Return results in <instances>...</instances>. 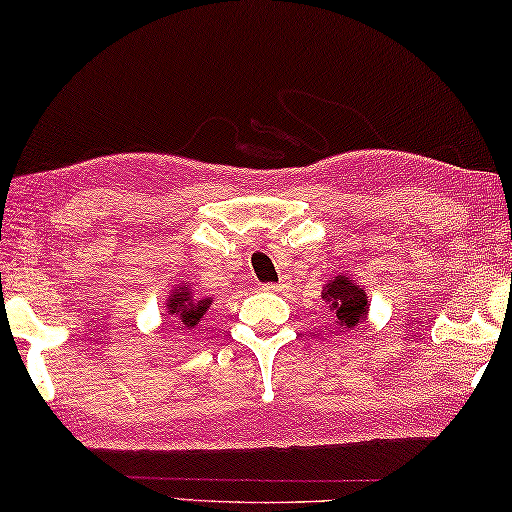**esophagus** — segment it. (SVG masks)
Segmentation results:
<instances>
[{
  "label": "esophagus",
  "instance_id": "1",
  "mask_svg": "<svg viewBox=\"0 0 512 512\" xmlns=\"http://www.w3.org/2000/svg\"><path fill=\"white\" fill-rule=\"evenodd\" d=\"M263 288H265L267 292H283V290L290 288V281H288V279H281V281H276V283H265Z\"/></svg>",
  "mask_w": 512,
  "mask_h": 512
}]
</instances>
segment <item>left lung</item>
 Returning <instances> with one entry per match:
<instances>
[{
	"instance_id": "left-lung-1",
	"label": "left lung",
	"mask_w": 512,
	"mask_h": 512,
	"mask_svg": "<svg viewBox=\"0 0 512 512\" xmlns=\"http://www.w3.org/2000/svg\"><path fill=\"white\" fill-rule=\"evenodd\" d=\"M321 299L328 303L330 312L335 315V326H339L342 333L364 324L369 317L371 301L366 297V290L348 274L333 276L321 290Z\"/></svg>"
}]
</instances>
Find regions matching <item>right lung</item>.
Wrapping results in <instances>:
<instances>
[{"label":"right lung","mask_w":512,"mask_h":512,"mask_svg":"<svg viewBox=\"0 0 512 512\" xmlns=\"http://www.w3.org/2000/svg\"><path fill=\"white\" fill-rule=\"evenodd\" d=\"M213 299L211 297H202L197 299L195 292L191 290V283H179L173 290L166 294V303H164V312L161 317L168 319L170 324H175L179 330H193L197 324H202V319L206 317V310L211 308Z\"/></svg>","instance_id":"1"}]
</instances>
